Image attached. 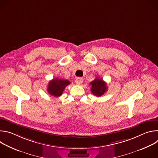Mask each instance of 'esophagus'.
<instances>
[{"instance_id": "esophagus-1", "label": "esophagus", "mask_w": 158, "mask_h": 158, "mask_svg": "<svg viewBox=\"0 0 158 158\" xmlns=\"http://www.w3.org/2000/svg\"><path fill=\"white\" fill-rule=\"evenodd\" d=\"M75 82H76V84H78V85H80V84H81L82 83V82H83V79H82V78H80V77H78V78H77L76 79V81H75Z\"/></svg>"}]
</instances>
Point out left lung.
I'll list each match as a JSON object with an SVG mask.
<instances>
[{
    "mask_svg": "<svg viewBox=\"0 0 158 158\" xmlns=\"http://www.w3.org/2000/svg\"><path fill=\"white\" fill-rule=\"evenodd\" d=\"M90 84L91 85V91L92 93L97 97L101 96L107 91L106 83L102 79L96 77Z\"/></svg>",
    "mask_w": 158,
    "mask_h": 158,
    "instance_id": "obj_1",
    "label": "left lung"
}]
</instances>
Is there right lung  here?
<instances>
[{"mask_svg":"<svg viewBox=\"0 0 158 158\" xmlns=\"http://www.w3.org/2000/svg\"><path fill=\"white\" fill-rule=\"evenodd\" d=\"M70 81L67 80L57 78L53 79L48 84V91L52 96L59 97L62 95L65 87L70 84Z\"/></svg>","mask_w":158,"mask_h":158,"instance_id":"obj_1","label":"right lung"}]
</instances>
